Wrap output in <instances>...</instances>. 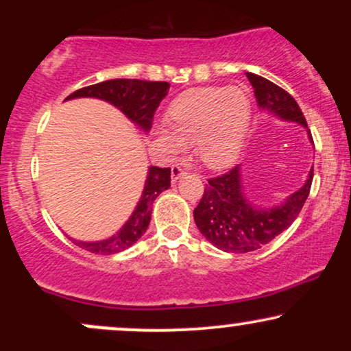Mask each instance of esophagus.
Segmentation results:
<instances>
[{"mask_svg":"<svg viewBox=\"0 0 351 351\" xmlns=\"http://www.w3.org/2000/svg\"><path fill=\"white\" fill-rule=\"evenodd\" d=\"M184 175V168L181 165H173L171 167V181H176Z\"/></svg>","mask_w":351,"mask_h":351,"instance_id":"esophagus-1","label":"esophagus"}]
</instances>
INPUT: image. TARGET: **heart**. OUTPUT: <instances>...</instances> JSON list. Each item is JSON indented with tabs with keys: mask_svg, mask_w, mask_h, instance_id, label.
<instances>
[{
	"mask_svg": "<svg viewBox=\"0 0 351 351\" xmlns=\"http://www.w3.org/2000/svg\"><path fill=\"white\" fill-rule=\"evenodd\" d=\"M251 117V102L243 87H198L171 102L167 120L171 132L160 136L171 152L195 143L196 156L209 168L231 165L243 148Z\"/></svg>",
	"mask_w": 351,
	"mask_h": 351,
	"instance_id": "obj_1",
	"label": "heart"
}]
</instances>
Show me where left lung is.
<instances>
[{"label":"left lung","instance_id":"1","mask_svg":"<svg viewBox=\"0 0 351 351\" xmlns=\"http://www.w3.org/2000/svg\"><path fill=\"white\" fill-rule=\"evenodd\" d=\"M259 107L267 108L284 120H292L307 127L299 104L287 90L271 80L247 72ZM313 142V140H312ZM313 180V168L307 183L274 209H254L245 201L241 188L239 167L209 178L198 206L195 208V223L213 245L224 252H251L271 243L276 236L285 231L299 216L307 199Z\"/></svg>","mask_w":351,"mask_h":351}]
</instances>
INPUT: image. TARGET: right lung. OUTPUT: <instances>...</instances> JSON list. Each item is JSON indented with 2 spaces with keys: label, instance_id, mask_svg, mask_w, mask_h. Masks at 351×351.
Wrapping results in <instances>:
<instances>
[{
  "label": "right lung",
  "instance_id": "right-lung-1",
  "mask_svg": "<svg viewBox=\"0 0 351 351\" xmlns=\"http://www.w3.org/2000/svg\"><path fill=\"white\" fill-rule=\"evenodd\" d=\"M168 87H170L168 82H152V80L140 79H114L79 88V90L72 92L67 99L97 97L107 100V102L119 107L132 122L140 125L143 130H150L153 117H155L160 102L168 94ZM170 181V168L152 167L148 170V178L147 183H145L142 199L136 204L130 219L125 223V226L114 237L107 241H99V243H80V241H74V243L88 252L102 254V256L122 252L130 245H134L143 236L148 224H150L153 201L156 199L160 193L168 189Z\"/></svg>",
  "mask_w": 351,
  "mask_h": 351
}]
</instances>
